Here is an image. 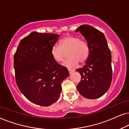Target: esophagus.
<instances>
[{"mask_svg":"<svg viewBox=\"0 0 129 129\" xmlns=\"http://www.w3.org/2000/svg\"><path fill=\"white\" fill-rule=\"evenodd\" d=\"M68 71H69V73H70V74H71L72 73H73V72L74 71V70H70V69H68Z\"/></svg>","mask_w":129,"mask_h":129,"instance_id":"esophagus-1","label":"esophagus"}]
</instances>
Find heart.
I'll return each mask as SVG.
<instances>
[{"label": "heart", "mask_w": 129, "mask_h": 129, "mask_svg": "<svg viewBox=\"0 0 129 129\" xmlns=\"http://www.w3.org/2000/svg\"><path fill=\"white\" fill-rule=\"evenodd\" d=\"M67 53L68 58L63 62V66L67 68H73L78 65V62L83 63L88 59L90 49L85 41L73 36H66L59 42V45H54L51 49V54L55 61L62 62Z\"/></svg>", "instance_id": "obj_1"}]
</instances>
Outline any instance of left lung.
Here are the masks:
<instances>
[{"instance_id": "obj_1", "label": "left lung", "mask_w": 129, "mask_h": 129, "mask_svg": "<svg viewBox=\"0 0 129 129\" xmlns=\"http://www.w3.org/2000/svg\"><path fill=\"white\" fill-rule=\"evenodd\" d=\"M85 38L90 54L84 66L76 70L81 75L77 86L81 95L95 99L104 95L110 88L112 80L111 55L105 36L95 27L82 25L77 29Z\"/></svg>"}]
</instances>
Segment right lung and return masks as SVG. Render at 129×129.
<instances>
[{"label":"right lung","instance_id":"obj_1","mask_svg":"<svg viewBox=\"0 0 129 129\" xmlns=\"http://www.w3.org/2000/svg\"><path fill=\"white\" fill-rule=\"evenodd\" d=\"M60 36L33 32L20 41L14 55L16 82L20 92L33 103L49 106L59 99L66 67L55 61L51 49Z\"/></svg>","mask_w":129,"mask_h":129}]
</instances>
